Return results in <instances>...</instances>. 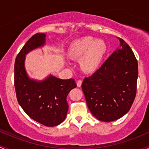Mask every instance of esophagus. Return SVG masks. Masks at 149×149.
Returning <instances> with one entry per match:
<instances>
[{"instance_id":"1","label":"esophagus","mask_w":149,"mask_h":149,"mask_svg":"<svg viewBox=\"0 0 149 149\" xmlns=\"http://www.w3.org/2000/svg\"><path fill=\"white\" fill-rule=\"evenodd\" d=\"M82 81L81 80V79H79V80L77 82V87H81V85H82Z\"/></svg>"}]
</instances>
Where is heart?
<instances>
[{
  "mask_svg": "<svg viewBox=\"0 0 149 149\" xmlns=\"http://www.w3.org/2000/svg\"><path fill=\"white\" fill-rule=\"evenodd\" d=\"M107 51L103 40H96L93 37L77 39L71 44L69 54L72 59H80V67L85 72L95 71L100 64Z\"/></svg>",
  "mask_w": 149,
  "mask_h": 149,
  "instance_id": "b5f03b06",
  "label": "heart"
}]
</instances>
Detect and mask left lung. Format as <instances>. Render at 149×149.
Masks as SVG:
<instances>
[{
	"label": "left lung",
	"instance_id": "left-lung-1",
	"mask_svg": "<svg viewBox=\"0 0 149 149\" xmlns=\"http://www.w3.org/2000/svg\"><path fill=\"white\" fill-rule=\"evenodd\" d=\"M119 40L120 48L82 84L89 110L104 122L118 120L126 114L136 95L137 59L129 45Z\"/></svg>",
	"mask_w": 149,
	"mask_h": 149
}]
</instances>
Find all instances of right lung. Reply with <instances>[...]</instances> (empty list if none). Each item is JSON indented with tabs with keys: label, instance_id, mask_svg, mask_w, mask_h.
<instances>
[{
	"label": "right lung",
	"instance_id": "1",
	"mask_svg": "<svg viewBox=\"0 0 149 149\" xmlns=\"http://www.w3.org/2000/svg\"><path fill=\"white\" fill-rule=\"evenodd\" d=\"M45 42V33H38L24 44L15 61L14 85L17 100L24 112L36 122L53 127L65 120L69 108L67 96L77 85L74 79H62L52 75L41 81L29 77L24 66L26 54Z\"/></svg>",
	"mask_w": 149,
	"mask_h": 149
}]
</instances>
